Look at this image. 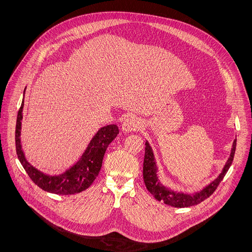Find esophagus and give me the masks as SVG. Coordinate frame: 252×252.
<instances>
[{
  "mask_svg": "<svg viewBox=\"0 0 252 252\" xmlns=\"http://www.w3.org/2000/svg\"><path fill=\"white\" fill-rule=\"evenodd\" d=\"M122 127H123V130L126 131V133H129V131H136L141 127V123L136 117L129 116V117L126 118V121L124 122Z\"/></svg>",
  "mask_w": 252,
  "mask_h": 252,
  "instance_id": "obj_1",
  "label": "esophagus"
}]
</instances>
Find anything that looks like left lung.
<instances>
[{
    "label": "left lung",
    "mask_w": 252,
    "mask_h": 252,
    "mask_svg": "<svg viewBox=\"0 0 252 252\" xmlns=\"http://www.w3.org/2000/svg\"><path fill=\"white\" fill-rule=\"evenodd\" d=\"M236 142L237 140H234L230 157L227 163L224 164L220 175L213 183H210L208 186H206L203 190H201L200 192H197L193 195L175 192L173 190L165 188L162 184H160L157 177V167H156L152 149L150 147L149 143L146 142L145 143L146 147H145V156H144V163H143V178H144V183L146 185L147 190L153 195V197L156 200L162 201L165 204L174 206V207H180V208L189 207V206L197 205L198 203L204 201L206 198H208L217 190L220 183L222 181L223 177L226 176L227 171L229 170L234 159L235 150H236Z\"/></svg>",
    "instance_id": "obj_1"
}]
</instances>
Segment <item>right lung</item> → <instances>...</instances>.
<instances>
[{
  "instance_id": "right-lung-1",
  "label": "right lung",
  "mask_w": 252,
  "mask_h": 252,
  "mask_svg": "<svg viewBox=\"0 0 252 252\" xmlns=\"http://www.w3.org/2000/svg\"><path fill=\"white\" fill-rule=\"evenodd\" d=\"M25 92V90H24ZM23 100L17 114L15 129V145L18 159L31 180L37 187L53 194L71 195L88 189L98 177L103 157L108 145L116 138L119 130L117 126L109 125L101 127L87 147L85 153L73 166L59 176H48L31 165L25 159L20 143Z\"/></svg>"
}]
</instances>
